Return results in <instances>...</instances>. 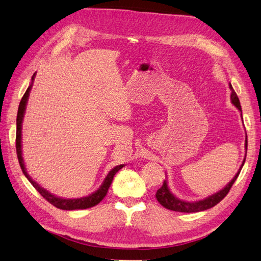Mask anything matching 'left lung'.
Segmentation results:
<instances>
[{"label": "left lung", "instance_id": "left-lung-1", "mask_svg": "<svg viewBox=\"0 0 261 261\" xmlns=\"http://www.w3.org/2000/svg\"><path fill=\"white\" fill-rule=\"evenodd\" d=\"M230 90H231V94H230V100H231L232 105L241 112L240 101L238 99L237 94H236V92L233 91L232 86H230ZM241 117H242V114H241ZM247 143L248 142H247V135H246V141H245L246 155H247ZM245 161H246V156H245L244 161H242V165L240 166L238 172L236 173L233 179L230 181V182L225 188H223V189H221L220 191L214 193V195L207 197L205 199L199 200V201H192V202L185 201V200H181V199L175 197L173 193L170 191V189H169L168 184H167V180L163 181L162 187L160 188L158 191H156L155 198L160 202V204L163 205V207H165V208H167L169 210H173V211H179V213H199V211H203V210H207V209L213 208V207H215L217 203H219L221 200L228 195L230 188L232 187L234 181L237 180L238 175H239V173L241 171V169H242V167H244V165H245Z\"/></svg>", "mask_w": 261, "mask_h": 261}]
</instances>
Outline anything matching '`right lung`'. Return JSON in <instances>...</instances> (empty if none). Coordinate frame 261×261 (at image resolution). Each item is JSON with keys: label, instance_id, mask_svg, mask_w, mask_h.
Segmentation results:
<instances>
[{"label": "right lung", "instance_id": "obj_1", "mask_svg": "<svg viewBox=\"0 0 261 261\" xmlns=\"http://www.w3.org/2000/svg\"><path fill=\"white\" fill-rule=\"evenodd\" d=\"M35 77V73L32 76V83L31 86L28 88V90L24 93L23 98L20 102L19 106V110H17V117H16V154H17V159H19V163L20 167L22 169V171L24 173V175L28 178V180L31 182V185L35 188L40 195L43 197L45 200H47L48 202L51 204H53L54 207H57L59 209L62 210H76V209H88L91 207H94V205L98 204L101 200L107 196L109 187L111 186L112 180L114 174H116L120 169H122L124 167V165H120L114 167L112 170L108 173V175L106 177V179L103 180L102 185L99 187V189L94 191L93 193H91L88 197H82V198H76V199H64V198H60L52 195L51 192L46 191L44 188H42L39 184H36L35 181L30 177L29 173L27 172L25 166H24V161H23V156H22V122H23V118H24V113H25V108H27V103H28V99L30 95V91L32 89V84H33V80Z\"/></svg>", "mask_w": 261, "mask_h": 261}]
</instances>
